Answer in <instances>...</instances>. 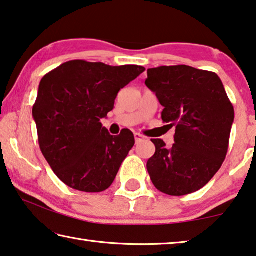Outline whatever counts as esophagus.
<instances>
[{
    "label": "esophagus",
    "instance_id": "esophagus-1",
    "mask_svg": "<svg viewBox=\"0 0 256 256\" xmlns=\"http://www.w3.org/2000/svg\"><path fill=\"white\" fill-rule=\"evenodd\" d=\"M134 138H136V144H140L141 141L146 140V136H142L141 133H134Z\"/></svg>",
    "mask_w": 256,
    "mask_h": 256
}]
</instances>
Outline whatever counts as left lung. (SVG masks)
Returning a JSON list of instances; mask_svg holds the SVG:
<instances>
[{"instance_id": "8db88e82", "label": "left lung", "mask_w": 256, "mask_h": 256, "mask_svg": "<svg viewBox=\"0 0 256 256\" xmlns=\"http://www.w3.org/2000/svg\"><path fill=\"white\" fill-rule=\"evenodd\" d=\"M146 86L164 107V122L176 128L170 148L151 138L150 178L168 196L196 192L220 170L228 151L235 112L222 82L214 72L174 66L148 68Z\"/></svg>"}]
</instances>
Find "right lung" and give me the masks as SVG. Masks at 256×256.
Masks as SVG:
<instances>
[{
  "instance_id": "1",
  "label": "right lung",
  "mask_w": 256,
  "mask_h": 256,
  "mask_svg": "<svg viewBox=\"0 0 256 256\" xmlns=\"http://www.w3.org/2000/svg\"><path fill=\"white\" fill-rule=\"evenodd\" d=\"M144 70L74 60L42 78L32 116L42 152L64 184L88 193L112 184L136 141L128 128L110 136L100 120L120 90Z\"/></svg>"
}]
</instances>
